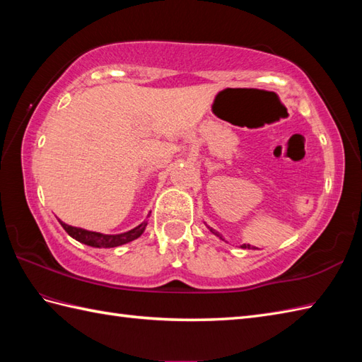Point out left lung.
Listing matches in <instances>:
<instances>
[{"mask_svg": "<svg viewBox=\"0 0 362 362\" xmlns=\"http://www.w3.org/2000/svg\"><path fill=\"white\" fill-rule=\"evenodd\" d=\"M211 232H213L214 235H218V236H221V235H219L218 232H214V230H211ZM241 247H243V249H250V244H244V245H241ZM252 249H253V247H252Z\"/></svg>", "mask_w": 362, "mask_h": 362, "instance_id": "8db88e82", "label": "left lung"}]
</instances>
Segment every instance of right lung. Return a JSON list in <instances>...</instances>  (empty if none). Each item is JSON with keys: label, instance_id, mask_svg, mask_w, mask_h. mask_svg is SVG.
Segmentation results:
<instances>
[{"label": "right lung", "instance_id": "right-lung-1", "mask_svg": "<svg viewBox=\"0 0 362 362\" xmlns=\"http://www.w3.org/2000/svg\"><path fill=\"white\" fill-rule=\"evenodd\" d=\"M60 226L65 228V232L68 235L74 238V240H78L82 244L91 245V247L110 249V247H118V245H122V244L136 240L138 236H141V233L144 232V228L148 224L143 222V224H140L138 227L129 230V232H126V233H119V235H103V233H96V232H88V230L68 226L62 221H60Z\"/></svg>", "mask_w": 362, "mask_h": 362}]
</instances>
